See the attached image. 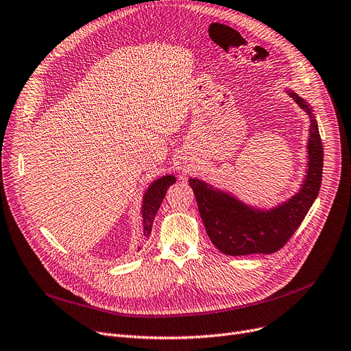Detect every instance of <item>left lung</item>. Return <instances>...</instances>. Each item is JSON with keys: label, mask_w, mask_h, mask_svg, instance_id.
Returning <instances> with one entry per match:
<instances>
[{"label": "left lung", "mask_w": 351, "mask_h": 351, "mask_svg": "<svg viewBox=\"0 0 351 351\" xmlns=\"http://www.w3.org/2000/svg\"><path fill=\"white\" fill-rule=\"evenodd\" d=\"M290 97L310 117L308 170L300 191L271 210H256L232 195L190 178L199 217L211 243L226 256L271 254L285 247L319 195L323 177V144L310 106L295 93Z\"/></svg>", "instance_id": "1"}]
</instances>
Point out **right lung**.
Returning a JSON list of instances; mask_svg holds the SVG:
<instances>
[{
  "label": "right lung",
  "instance_id": "right-lung-1",
  "mask_svg": "<svg viewBox=\"0 0 351 351\" xmlns=\"http://www.w3.org/2000/svg\"><path fill=\"white\" fill-rule=\"evenodd\" d=\"M176 182L174 176H164L158 180H156L152 186L148 187L144 199H143V231H144V237H148L152 234V228H153V221L154 217L162 203V199L165 197L167 189H169L171 184Z\"/></svg>",
  "mask_w": 351,
  "mask_h": 351
}]
</instances>
